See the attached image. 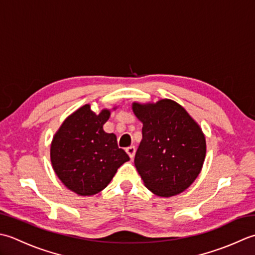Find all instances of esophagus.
Masks as SVG:
<instances>
[{
    "mask_svg": "<svg viewBox=\"0 0 255 255\" xmlns=\"http://www.w3.org/2000/svg\"><path fill=\"white\" fill-rule=\"evenodd\" d=\"M126 152L128 153V155L129 156V158L133 159L134 155H135V147L134 146H128L126 148Z\"/></svg>",
    "mask_w": 255,
    "mask_h": 255,
    "instance_id": "obj_1",
    "label": "esophagus"
}]
</instances>
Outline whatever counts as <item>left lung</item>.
Segmentation results:
<instances>
[{"instance_id":"1","label":"left lung","mask_w":255,"mask_h":255,"mask_svg":"<svg viewBox=\"0 0 255 255\" xmlns=\"http://www.w3.org/2000/svg\"><path fill=\"white\" fill-rule=\"evenodd\" d=\"M132 110L143 123L134 164L145 187L166 198L181 194L205 162L206 137L199 124L170 99L133 102Z\"/></svg>"}]
</instances>
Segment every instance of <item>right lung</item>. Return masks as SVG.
Returning <instances> with one entry per match:
<instances>
[{
    "label": "right lung",
    "mask_w": 255,
    "mask_h": 255,
    "mask_svg": "<svg viewBox=\"0 0 255 255\" xmlns=\"http://www.w3.org/2000/svg\"><path fill=\"white\" fill-rule=\"evenodd\" d=\"M110 114V109L97 114L90 105L82 106L66 118L51 141L54 171L67 188L79 196H92L105 189L118 168L129 160L118 147L116 134L103 129Z\"/></svg>",
    "instance_id": "obj_1"
}]
</instances>
